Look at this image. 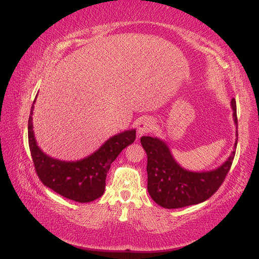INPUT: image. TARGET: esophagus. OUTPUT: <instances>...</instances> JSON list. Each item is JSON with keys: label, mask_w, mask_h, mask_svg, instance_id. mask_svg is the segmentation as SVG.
Masks as SVG:
<instances>
[{"label": "esophagus", "mask_w": 259, "mask_h": 259, "mask_svg": "<svg viewBox=\"0 0 259 259\" xmlns=\"http://www.w3.org/2000/svg\"><path fill=\"white\" fill-rule=\"evenodd\" d=\"M154 120L151 118H144L143 120L138 124V135L139 136H143L148 132L152 131L154 129Z\"/></svg>", "instance_id": "1"}]
</instances>
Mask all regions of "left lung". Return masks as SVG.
<instances>
[{
	"instance_id": "1",
	"label": "left lung",
	"mask_w": 259,
	"mask_h": 259,
	"mask_svg": "<svg viewBox=\"0 0 259 259\" xmlns=\"http://www.w3.org/2000/svg\"><path fill=\"white\" fill-rule=\"evenodd\" d=\"M236 139L233 151L220 166L202 171L184 168L176 162L170 149L162 139L142 137L141 144L148 155V191L163 208L177 209L207 200L221 186L234 160L237 144L236 103L231 101Z\"/></svg>"
}]
</instances>
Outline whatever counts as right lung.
<instances>
[{
  "mask_svg": "<svg viewBox=\"0 0 259 259\" xmlns=\"http://www.w3.org/2000/svg\"><path fill=\"white\" fill-rule=\"evenodd\" d=\"M34 104L28 119V143L38 177L45 186L64 198L76 202L96 200L105 191L110 164L124 148L136 140V129L112 136L94 153L82 160L61 161L47 155L38 147L32 125Z\"/></svg>",
  "mask_w": 259,
  "mask_h": 259,
  "instance_id": "add662e5",
  "label": "right lung"
}]
</instances>
